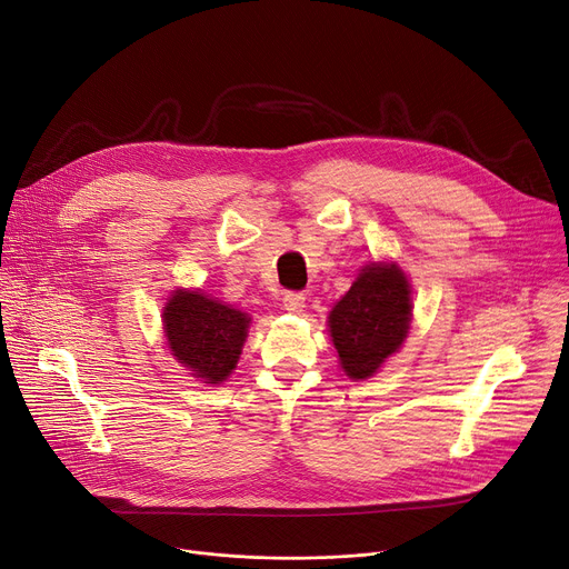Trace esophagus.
Listing matches in <instances>:
<instances>
[{"instance_id": "obj_1", "label": "esophagus", "mask_w": 569, "mask_h": 569, "mask_svg": "<svg viewBox=\"0 0 569 569\" xmlns=\"http://www.w3.org/2000/svg\"><path fill=\"white\" fill-rule=\"evenodd\" d=\"M282 306L287 312H301L306 308V296L301 291H284Z\"/></svg>"}]
</instances>
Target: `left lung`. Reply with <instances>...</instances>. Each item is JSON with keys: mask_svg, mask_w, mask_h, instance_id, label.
I'll return each instance as SVG.
<instances>
[{"mask_svg": "<svg viewBox=\"0 0 569 569\" xmlns=\"http://www.w3.org/2000/svg\"><path fill=\"white\" fill-rule=\"evenodd\" d=\"M410 310V284L398 266L372 263L361 270L329 317L342 370L351 380H366L400 349Z\"/></svg>", "mask_w": 569, "mask_h": 569, "instance_id": "obj_1", "label": "left lung"}]
</instances>
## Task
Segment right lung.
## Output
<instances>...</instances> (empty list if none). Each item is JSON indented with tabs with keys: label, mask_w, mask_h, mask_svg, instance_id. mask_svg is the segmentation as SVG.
Here are the masks:
<instances>
[{
	"label": "right lung",
	"mask_w": 569,
	"mask_h": 569,
	"mask_svg": "<svg viewBox=\"0 0 569 569\" xmlns=\"http://www.w3.org/2000/svg\"><path fill=\"white\" fill-rule=\"evenodd\" d=\"M248 327L246 312L206 299L199 291H176L164 308L173 357L206 385H220L231 375Z\"/></svg>",
	"instance_id": "add662e5"
}]
</instances>
